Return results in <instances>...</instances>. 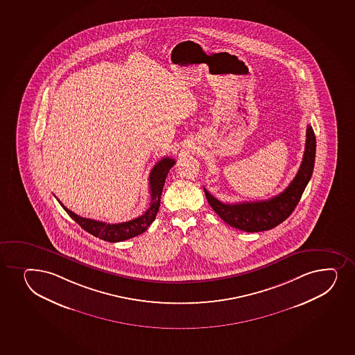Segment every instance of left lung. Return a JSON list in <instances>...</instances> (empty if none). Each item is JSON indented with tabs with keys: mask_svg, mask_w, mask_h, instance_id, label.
<instances>
[{
	"mask_svg": "<svg viewBox=\"0 0 355 355\" xmlns=\"http://www.w3.org/2000/svg\"><path fill=\"white\" fill-rule=\"evenodd\" d=\"M306 136L307 139L302 163L294 180L284 191L268 200L225 204L219 202L204 187L210 207L225 223L243 232H264L282 223L294 211L314 170L316 139L311 125L307 126Z\"/></svg>",
	"mask_w": 355,
	"mask_h": 355,
	"instance_id": "8db88e82",
	"label": "left lung"
}]
</instances>
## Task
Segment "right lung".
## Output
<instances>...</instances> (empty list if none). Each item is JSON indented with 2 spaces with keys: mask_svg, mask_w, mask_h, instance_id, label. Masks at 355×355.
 <instances>
[{
  "mask_svg": "<svg viewBox=\"0 0 355 355\" xmlns=\"http://www.w3.org/2000/svg\"><path fill=\"white\" fill-rule=\"evenodd\" d=\"M175 159L165 157L163 159L155 164V168H152L148 180H150V192H151V200H150V207L148 210L144 212L143 215L137 217V218L128 220V222H123V223L110 224L105 222H99L96 219L85 218L80 217L74 212L68 210L64 204L60 203L61 207H64V211L71 216V218L74 219L76 223L84 230L89 232L91 235L96 236L98 239H104L107 242H121L126 239L136 237V236L146 232L152 222L155 220V215L159 210L160 207V196L163 192L164 183L166 180L170 168L175 165Z\"/></svg>",
  "mask_w": 355,
  "mask_h": 355,
  "instance_id": "right-lung-1",
  "label": "right lung"
}]
</instances>
